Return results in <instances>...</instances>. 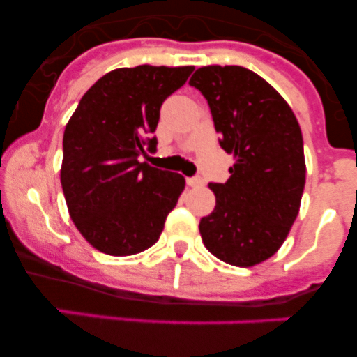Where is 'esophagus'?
I'll return each mask as SVG.
<instances>
[{
	"mask_svg": "<svg viewBox=\"0 0 357 357\" xmlns=\"http://www.w3.org/2000/svg\"><path fill=\"white\" fill-rule=\"evenodd\" d=\"M188 185L189 188H200V185H204V181L200 176H191V178H188Z\"/></svg>",
	"mask_w": 357,
	"mask_h": 357,
	"instance_id": "1",
	"label": "esophagus"
}]
</instances>
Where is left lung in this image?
I'll return each mask as SVG.
<instances>
[{"instance_id": "1", "label": "left lung", "mask_w": 357, "mask_h": 357, "mask_svg": "<svg viewBox=\"0 0 357 357\" xmlns=\"http://www.w3.org/2000/svg\"><path fill=\"white\" fill-rule=\"evenodd\" d=\"M206 96L223 150L234 155L225 184H209L216 207L200 220L207 250L232 266H255L288 238L305 184L302 132L291 107L241 66H204L189 80Z\"/></svg>"}]
</instances>
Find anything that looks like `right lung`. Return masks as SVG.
<instances>
[{
	"label": "right lung",
	"instance_id": "1",
	"mask_svg": "<svg viewBox=\"0 0 357 357\" xmlns=\"http://www.w3.org/2000/svg\"><path fill=\"white\" fill-rule=\"evenodd\" d=\"M193 66H135L103 75L82 96L64 130L61 184L69 216L85 241L109 255L157 243L185 188L178 173L137 157L153 151L162 102Z\"/></svg>",
	"mask_w": 357,
	"mask_h": 357
}]
</instances>
